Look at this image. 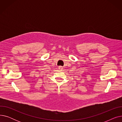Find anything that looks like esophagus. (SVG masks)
I'll return each mask as SVG.
<instances>
[{
  "label": "esophagus",
  "instance_id": "1",
  "mask_svg": "<svg viewBox=\"0 0 122 122\" xmlns=\"http://www.w3.org/2000/svg\"><path fill=\"white\" fill-rule=\"evenodd\" d=\"M58 69H59V70H62V69H63V67H62V66H59V67H58Z\"/></svg>",
  "mask_w": 122,
  "mask_h": 122
}]
</instances>
